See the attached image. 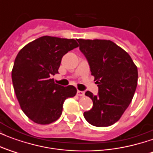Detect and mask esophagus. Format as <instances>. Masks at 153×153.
<instances>
[{
  "instance_id": "obj_1",
  "label": "esophagus",
  "mask_w": 153,
  "mask_h": 153,
  "mask_svg": "<svg viewBox=\"0 0 153 153\" xmlns=\"http://www.w3.org/2000/svg\"><path fill=\"white\" fill-rule=\"evenodd\" d=\"M77 95L79 97H83L84 96V92H83V91H79V90H78V91H77Z\"/></svg>"
}]
</instances>
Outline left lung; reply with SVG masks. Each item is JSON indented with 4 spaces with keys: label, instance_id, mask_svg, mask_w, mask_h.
<instances>
[{
    "label": "left lung",
    "instance_id": "8db88e82",
    "mask_svg": "<svg viewBox=\"0 0 153 153\" xmlns=\"http://www.w3.org/2000/svg\"><path fill=\"white\" fill-rule=\"evenodd\" d=\"M90 65L98 95L87 91L92 109L83 113L92 125L107 127L120 119L131 102L138 84V69L130 56L110 40L78 39Z\"/></svg>",
    "mask_w": 153,
    "mask_h": 153
}]
</instances>
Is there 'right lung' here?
<instances>
[{
  "instance_id": "right-lung-1",
  "label": "right lung",
  "mask_w": 153,
  "mask_h": 153,
  "mask_svg": "<svg viewBox=\"0 0 153 153\" xmlns=\"http://www.w3.org/2000/svg\"><path fill=\"white\" fill-rule=\"evenodd\" d=\"M79 47L74 39L43 36L19 51L12 69V82L25 115L39 125H49L62 114L63 103L76 95L72 85L55 83L64 55Z\"/></svg>"
}]
</instances>
